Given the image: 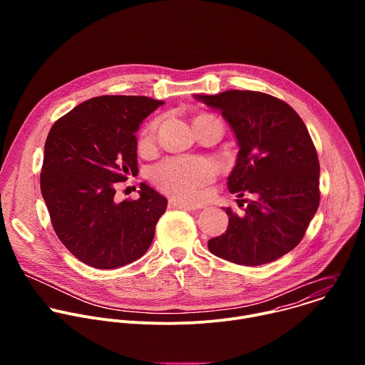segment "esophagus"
<instances>
[{
    "mask_svg": "<svg viewBox=\"0 0 365 365\" xmlns=\"http://www.w3.org/2000/svg\"><path fill=\"white\" fill-rule=\"evenodd\" d=\"M169 206H170V207H182V210H186V211L196 210V207H195L193 205L186 203L185 200H180V199H175V197H172V199L169 200Z\"/></svg>",
    "mask_w": 365,
    "mask_h": 365,
    "instance_id": "esophagus-1",
    "label": "esophagus"
}]
</instances>
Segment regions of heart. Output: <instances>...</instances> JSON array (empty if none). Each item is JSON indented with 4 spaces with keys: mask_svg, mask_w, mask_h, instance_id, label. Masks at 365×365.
<instances>
[{
    "mask_svg": "<svg viewBox=\"0 0 365 365\" xmlns=\"http://www.w3.org/2000/svg\"><path fill=\"white\" fill-rule=\"evenodd\" d=\"M155 131H158V123L153 121L147 124L140 135V147L145 148L151 145ZM214 178L215 168L205 159H169L155 166L151 172V179L160 189L186 200L199 199L203 186L212 182Z\"/></svg>",
    "mask_w": 365,
    "mask_h": 365,
    "instance_id": "heart-1",
    "label": "heart"
}]
</instances>
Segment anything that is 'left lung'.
<instances>
[{
    "instance_id": "8db88e82",
    "label": "left lung",
    "mask_w": 365,
    "mask_h": 365,
    "mask_svg": "<svg viewBox=\"0 0 365 365\" xmlns=\"http://www.w3.org/2000/svg\"><path fill=\"white\" fill-rule=\"evenodd\" d=\"M195 98L218 110L235 134L240 151L227 182L230 192L252 196L242 217L225 207L228 228L207 241V248L241 266L272 263L302 241L318 211L314 141L297 113L272 95L232 89Z\"/></svg>"
}]
</instances>
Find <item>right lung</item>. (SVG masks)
<instances>
[{
  "mask_svg": "<svg viewBox=\"0 0 365 365\" xmlns=\"http://www.w3.org/2000/svg\"><path fill=\"white\" fill-rule=\"evenodd\" d=\"M163 103L148 96H96L50 128L41 195L59 240L91 267H123L151 245L168 199L145 183L135 200L118 202L114 196L117 183L138 173L140 124Z\"/></svg>",
  "mask_w": 365,
  "mask_h": 365,
  "instance_id": "add662e5",
  "label": "right lung"
}]
</instances>
